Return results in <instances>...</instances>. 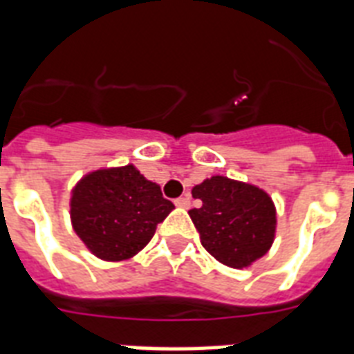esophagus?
Wrapping results in <instances>:
<instances>
[{
    "label": "esophagus",
    "instance_id": "34e87169",
    "mask_svg": "<svg viewBox=\"0 0 354 354\" xmlns=\"http://www.w3.org/2000/svg\"><path fill=\"white\" fill-rule=\"evenodd\" d=\"M174 204H176L178 207H183V209H187L189 205H191V196H189V194H183V196H180V198L174 200Z\"/></svg>",
    "mask_w": 354,
    "mask_h": 354
}]
</instances>
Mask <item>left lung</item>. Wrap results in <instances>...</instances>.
Instances as JSON below:
<instances>
[{
	"instance_id": "left-lung-1",
	"label": "left lung",
	"mask_w": 354,
	"mask_h": 354,
	"mask_svg": "<svg viewBox=\"0 0 354 354\" xmlns=\"http://www.w3.org/2000/svg\"><path fill=\"white\" fill-rule=\"evenodd\" d=\"M202 202L189 211L200 242L232 268H246L268 252L275 236L274 202L263 189L226 176L207 178L193 187Z\"/></svg>"
}]
</instances>
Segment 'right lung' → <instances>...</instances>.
I'll return each instance as SVG.
<instances>
[{"label": "right lung", "instance_id": "1", "mask_svg": "<svg viewBox=\"0 0 354 354\" xmlns=\"http://www.w3.org/2000/svg\"><path fill=\"white\" fill-rule=\"evenodd\" d=\"M174 209L133 165L90 172L71 193V224L93 255L124 261L143 250Z\"/></svg>", "mask_w": 354, "mask_h": 354}]
</instances>
